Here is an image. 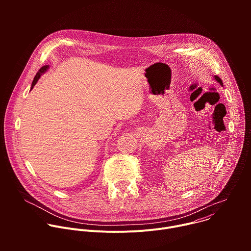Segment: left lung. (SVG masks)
Here are the masks:
<instances>
[{
  "label": "left lung",
  "mask_w": 251,
  "mask_h": 251,
  "mask_svg": "<svg viewBox=\"0 0 251 251\" xmlns=\"http://www.w3.org/2000/svg\"><path fill=\"white\" fill-rule=\"evenodd\" d=\"M214 79H216V80H217V81H218V82H219V83H220L221 85H223V86H224V84H223V81H222V79H221V78H220V77H219L218 75H216V76H214Z\"/></svg>",
  "instance_id": "obj_1"
}]
</instances>
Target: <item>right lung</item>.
<instances>
[{"mask_svg": "<svg viewBox=\"0 0 251 251\" xmlns=\"http://www.w3.org/2000/svg\"><path fill=\"white\" fill-rule=\"evenodd\" d=\"M48 68H49V65H45V66L41 67V69L38 71V74L35 75V76H34V78H33V80H32V83H31V87H30V89L35 85V83L38 82V80L40 79L41 75H42L43 74H45V73H46V71L48 70Z\"/></svg>", "mask_w": 251, "mask_h": 251, "instance_id": "right-lung-1", "label": "right lung"}]
</instances>
